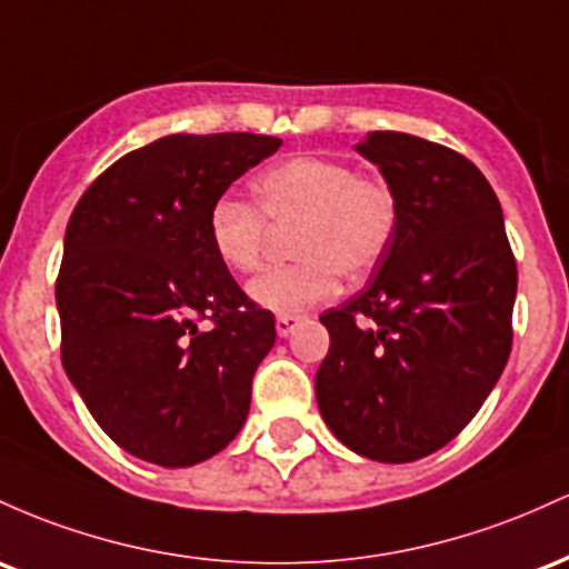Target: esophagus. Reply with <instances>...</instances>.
Returning <instances> with one entry per match:
<instances>
[{"mask_svg":"<svg viewBox=\"0 0 569 569\" xmlns=\"http://www.w3.org/2000/svg\"><path fill=\"white\" fill-rule=\"evenodd\" d=\"M298 322H301V317H296V315H279L277 317V333L279 336H290L292 330L298 328Z\"/></svg>","mask_w":569,"mask_h":569,"instance_id":"34e87169","label":"esophagus"}]
</instances>
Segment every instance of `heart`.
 <instances>
[{
    "mask_svg": "<svg viewBox=\"0 0 569 569\" xmlns=\"http://www.w3.org/2000/svg\"><path fill=\"white\" fill-rule=\"evenodd\" d=\"M258 203L220 196L209 209L212 250L233 273H252L263 263L268 222L292 226L296 263L271 268L252 279L247 292L277 315H301L328 301L338 273L357 279L385 258L398 231V196L385 180L336 158L298 156L254 182Z\"/></svg>",
    "mask_w": 569,
    "mask_h": 569,
    "instance_id": "obj_1",
    "label": "heart"
}]
</instances>
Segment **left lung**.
Returning a JSON list of instances; mask_svg holds the SVG:
<instances>
[{
	"instance_id": "obj_1",
	"label": "left lung",
	"mask_w": 569,
	"mask_h": 569,
	"mask_svg": "<svg viewBox=\"0 0 569 569\" xmlns=\"http://www.w3.org/2000/svg\"><path fill=\"white\" fill-rule=\"evenodd\" d=\"M357 152L379 166L400 220L366 290L319 317L330 349L317 403L347 449L413 462L457 438L500 379L519 273L476 163L400 131H370Z\"/></svg>"
}]
</instances>
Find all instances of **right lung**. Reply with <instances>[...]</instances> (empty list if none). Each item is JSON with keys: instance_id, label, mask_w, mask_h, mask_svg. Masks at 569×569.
Returning <instances> with one entry per match:
<instances>
[{"instance_id": "1", "label": "right lung", "mask_w": 569, "mask_h": 569, "mask_svg": "<svg viewBox=\"0 0 569 569\" xmlns=\"http://www.w3.org/2000/svg\"><path fill=\"white\" fill-rule=\"evenodd\" d=\"M279 147L263 133H171L114 161L69 217L56 279L63 370L101 430L144 462H203L250 413L277 325L217 260L207 220Z\"/></svg>"}]
</instances>
